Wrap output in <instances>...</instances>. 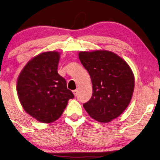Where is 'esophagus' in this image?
Here are the masks:
<instances>
[{"label":"esophagus","mask_w":160,"mask_h":160,"mask_svg":"<svg viewBox=\"0 0 160 160\" xmlns=\"http://www.w3.org/2000/svg\"><path fill=\"white\" fill-rule=\"evenodd\" d=\"M73 93H74V95L76 97L77 94H78V90H74V91H73Z\"/></svg>","instance_id":"34e87169"}]
</instances>
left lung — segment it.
I'll list each match as a JSON object with an SVG mask.
<instances>
[{
  "mask_svg": "<svg viewBox=\"0 0 160 160\" xmlns=\"http://www.w3.org/2000/svg\"><path fill=\"white\" fill-rule=\"evenodd\" d=\"M78 56L93 87L92 97L83 108L94 120L110 122L130 103L135 88L133 72L126 61L110 51H80Z\"/></svg>",
  "mask_w": 160,
  "mask_h": 160,
  "instance_id": "left-lung-1",
  "label": "left lung"
}]
</instances>
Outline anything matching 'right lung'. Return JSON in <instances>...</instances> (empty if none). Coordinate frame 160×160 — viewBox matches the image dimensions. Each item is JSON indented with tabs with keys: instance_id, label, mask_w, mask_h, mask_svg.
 <instances>
[{
	"instance_id": "right-lung-1",
	"label": "right lung",
	"mask_w": 160,
	"mask_h": 160,
	"mask_svg": "<svg viewBox=\"0 0 160 160\" xmlns=\"http://www.w3.org/2000/svg\"><path fill=\"white\" fill-rule=\"evenodd\" d=\"M60 52L48 51L36 55L19 74L17 92L25 111L38 121L54 122L60 118L74 95L58 73Z\"/></svg>"
}]
</instances>
